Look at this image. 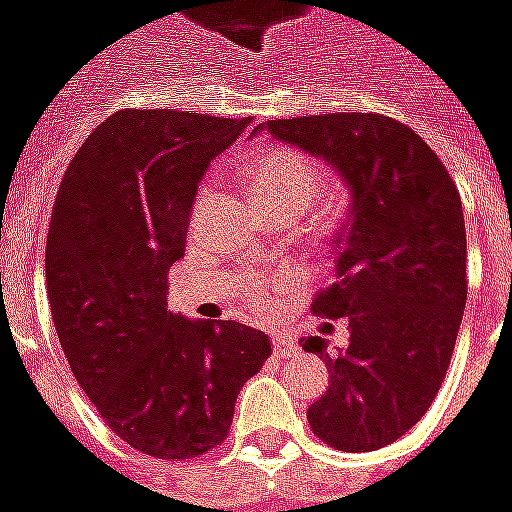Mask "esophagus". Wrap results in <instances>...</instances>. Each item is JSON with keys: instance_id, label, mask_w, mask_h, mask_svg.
Returning <instances> with one entry per match:
<instances>
[{"instance_id": "34e87169", "label": "esophagus", "mask_w": 512, "mask_h": 512, "mask_svg": "<svg viewBox=\"0 0 512 512\" xmlns=\"http://www.w3.org/2000/svg\"><path fill=\"white\" fill-rule=\"evenodd\" d=\"M296 349V338H290V335H284V332L273 335V355H276V358H287V355H293Z\"/></svg>"}]
</instances>
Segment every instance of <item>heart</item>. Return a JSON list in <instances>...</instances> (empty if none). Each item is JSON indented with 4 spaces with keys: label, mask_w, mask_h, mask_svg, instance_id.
<instances>
[{
    "label": "heart",
    "mask_w": 512,
    "mask_h": 512,
    "mask_svg": "<svg viewBox=\"0 0 512 512\" xmlns=\"http://www.w3.org/2000/svg\"><path fill=\"white\" fill-rule=\"evenodd\" d=\"M250 191L253 197L262 200H296L304 208L315 202L327 191L329 177L321 166H315L312 160L290 149H262L250 157L248 163ZM211 185H202L197 202H194V216L205 214L208 202H211ZM290 284V276H276V279H262L250 284V296L259 304L270 301L273 290H284Z\"/></svg>",
    "instance_id": "heart-1"
}]
</instances>
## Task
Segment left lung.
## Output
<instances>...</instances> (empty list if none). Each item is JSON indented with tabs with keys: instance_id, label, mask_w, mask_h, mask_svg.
<instances>
[{
	"instance_id": "8db88e82",
	"label": "left lung",
	"mask_w": 512,
	"mask_h": 512,
	"mask_svg": "<svg viewBox=\"0 0 512 512\" xmlns=\"http://www.w3.org/2000/svg\"><path fill=\"white\" fill-rule=\"evenodd\" d=\"M321 157L349 191L335 239V284L312 312L349 321V346H301L329 366V386L307 420L338 451L400 440L440 392L468 298L465 216L454 180L406 123L372 112L270 120L253 129ZM327 327V324H324Z\"/></svg>"
}]
</instances>
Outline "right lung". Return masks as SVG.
Segmentation results:
<instances>
[{
    "label": "right lung",
    "mask_w": 512,
    "mask_h": 512,
    "mask_svg": "<svg viewBox=\"0 0 512 512\" xmlns=\"http://www.w3.org/2000/svg\"><path fill=\"white\" fill-rule=\"evenodd\" d=\"M250 118L174 109L115 112L58 185L47 233V296L72 375L106 425L157 459H191L228 437L242 386L270 338L239 321L168 310L208 163Z\"/></svg>",
    "instance_id": "obj_1"
}]
</instances>
